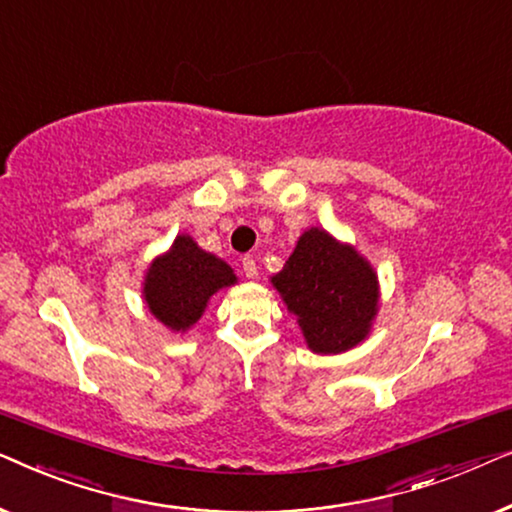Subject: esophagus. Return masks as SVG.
<instances>
[{"instance_id":"esophagus-1","label":"esophagus","mask_w":512,"mask_h":512,"mask_svg":"<svg viewBox=\"0 0 512 512\" xmlns=\"http://www.w3.org/2000/svg\"><path fill=\"white\" fill-rule=\"evenodd\" d=\"M242 270H244V275H247L249 279H256V277H258L256 258H254V256H244V258H242Z\"/></svg>"}]
</instances>
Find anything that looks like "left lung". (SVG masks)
Wrapping results in <instances>:
<instances>
[{
	"instance_id": "1",
	"label": "left lung",
	"mask_w": 512,
	"mask_h": 512,
	"mask_svg": "<svg viewBox=\"0 0 512 512\" xmlns=\"http://www.w3.org/2000/svg\"><path fill=\"white\" fill-rule=\"evenodd\" d=\"M272 284L319 354H338L361 342L377 312L373 268L319 228L300 237Z\"/></svg>"
}]
</instances>
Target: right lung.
Here are the masks:
<instances>
[{
	"mask_svg": "<svg viewBox=\"0 0 512 512\" xmlns=\"http://www.w3.org/2000/svg\"><path fill=\"white\" fill-rule=\"evenodd\" d=\"M235 284L221 258L202 251L191 237L174 240L170 254L158 258L146 275L144 296L153 317L174 331H186L200 319L212 293Z\"/></svg>",
	"mask_w": 512,
	"mask_h": 512,
	"instance_id": "1",
	"label": "right lung"
}]
</instances>
